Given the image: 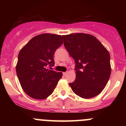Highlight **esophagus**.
I'll list each match as a JSON object with an SVG mask.
<instances>
[{
	"instance_id": "obj_1",
	"label": "esophagus",
	"mask_w": 126,
	"mask_h": 126,
	"mask_svg": "<svg viewBox=\"0 0 126 126\" xmlns=\"http://www.w3.org/2000/svg\"><path fill=\"white\" fill-rule=\"evenodd\" d=\"M68 72H63V74L64 75V76H66V75L68 74Z\"/></svg>"
}]
</instances>
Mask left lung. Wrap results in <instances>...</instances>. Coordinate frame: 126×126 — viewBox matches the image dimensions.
<instances>
[{
	"instance_id": "obj_1",
	"label": "left lung",
	"mask_w": 126,
	"mask_h": 126,
	"mask_svg": "<svg viewBox=\"0 0 126 126\" xmlns=\"http://www.w3.org/2000/svg\"><path fill=\"white\" fill-rule=\"evenodd\" d=\"M64 46L76 63V80L69 83L73 92L83 99L99 94L106 86L111 64L109 51L96 37L76 33L63 35Z\"/></svg>"
}]
</instances>
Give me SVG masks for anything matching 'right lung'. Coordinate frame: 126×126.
<instances>
[{
    "mask_svg": "<svg viewBox=\"0 0 126 126\" xmlns=\"http://www.w3.org/2000/svg\"><path fill=\"white\" fill-rule=\"evenodd\" d=\"M62 37L56 34H40L20 50L16 74L22 90L32 98L46 99L62 78V72L50 70L47 66H54V53L63 44Z\"/></svg>",
    "mask_w": 126,
    "mask_h": 126,
    "instance_id": "1",
    "label": "right lung"
}]
</instances>
